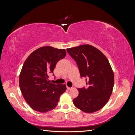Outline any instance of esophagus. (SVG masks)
Instances as JSON below:
<instances>
[{
	"label": "esophagus",
	"mask_w": 135,
	"mask_h": 135,
	"mask_svg": "<svg viewBox=\"0 0 135 135\" xmlns=\"http://www.w3.org/2000/svg\"><path fill=\"white\" fill-rule=\"evenodd\" d=\"M66 88H67V89L68 90H70V89H71V88H70V87H66Z\"/></svg>",
	"instance_id": "34e87169"
}]
</instances>
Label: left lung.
<instances>
[{
    "mask_svg": "<svg viewBox=\"0 0 135 135\" xmlns=\"http://www.w3.org/2000/svg\"><path fill=\"white\" fill-rule=\"evenodd\" d=\"M75 60L81 78H85L87 87L79 88V95L73 100L75 107L91 113L103 108L112 93L114 73L108 59L100 50L84 44L67 49Z\"/></svg>",
    "mask_w": 135,
    "mask_h": 135,
    "instance_id": "obj_1",
    "label": "left lung"
}]
</instances>
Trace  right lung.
I'll list each match as a JSON object with an SVG mask.
<instances>
[{"mask_svg": "<svg viewBox=\"0 0 135 135\" xmlns=\"http://www.w3.org/2000/svg\"><path fill=\"white\" fill-rule=\"evenodd\" d=\"M66 55L64 49L40 47L32 52L24 62L19 77V85L24 99L36 112L46 113L55 109L60 96L66 91L65 84L48 81L54 75L57 62Z\"/></svg>", "mask_w": 135, "mask_h": 135, "instance_id": "1", "label": "right lung"}]
</instances>
